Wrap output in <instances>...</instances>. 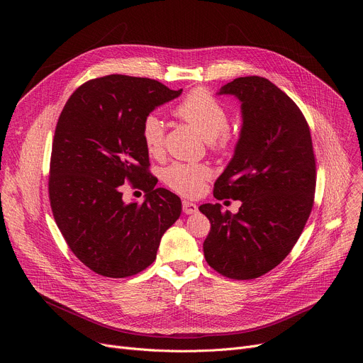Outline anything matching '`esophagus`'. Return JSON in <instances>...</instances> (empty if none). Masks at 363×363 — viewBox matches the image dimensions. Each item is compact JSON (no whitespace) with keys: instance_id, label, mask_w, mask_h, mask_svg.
I'll list each match as a JSON object with an SVG mask.
<instances>
[{"instance_id":"1","label":"esophagus","mask_w":363,"mask_h":363,"mask_svg":"<svg viewBox=\"0 0 363 363\" xmlns=\"http://www.w3.org/2000/svg\"><path fill=\"white\" fill-rule=\"evenodd\" d=\"M182 211L186 216L195 214L198 211V205L194 202H189V201H182Z\"/></svg>"}]
</instances>
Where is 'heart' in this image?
<instances>
[{"instance_id": "obj_1", "label": "heart", "mask_w": 363, "mask_h": 363, "mask_svg": "<svg viewBox=\"0 0 363 363\" xmlns=\"http://www.w3.org/2000/svg\"><path fill=\"white\" fill-rule=\"evenodd\" d=\"M175 115L189 123L205 142L217 149L228 146L230 115L223 103L206 90L191 91L175 108ZM165 123L157 113H147L140 123V136L146 152L158 158L165 149ZM211 171L202 164L175 162L165 168L164 181L174 191L184 195H196Z\"/></svg>"}]
</instances>
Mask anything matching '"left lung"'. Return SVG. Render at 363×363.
Returning a JSON list of instances; mask_svg holds the SVG:
<instances>
[{"instance_id":"1","label":"left lung","mask_w":363,"mask_h":363,"mask_svg":"<svg viewBox=\"0 0 363 363\" xmlns=\"http://www.w3.org/2000/svg\"><path fill=\"white\" fill-rule=\"evenodd\" d=\"M217 94L238 99L242 125L214 196L241 206L237 214L220 203L199 206L211 223L203 255L220 274L251 280L279 266L306 225L316 188L313 145L296 103L270 80L238 77Z\"/></svg>"}]
</instances>
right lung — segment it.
Returning a JSON list of instances; mask_svg holds the SVG:
<instances>
[{
  "label": "right lung",
  "instance_id": "right-lung-1",
  "mask_svg": "<svg viewBox=\"0 0 363 363\" xmlns=\"http://www.w3.org/2000/svg\"><path fill=\"white\" fill-rule=\"evenodd\" d=\"M182 89L123 74L86 82L67 100L51 149V211L67 245L94 273L122 279L150 266L165 231L179 218L178 195L157 188L140 136L143 118ZM145 189L126 204L120 185Z\"/></svg>",
  "mask_w": 363,
  "mask_h": 363
}]
</instances>
